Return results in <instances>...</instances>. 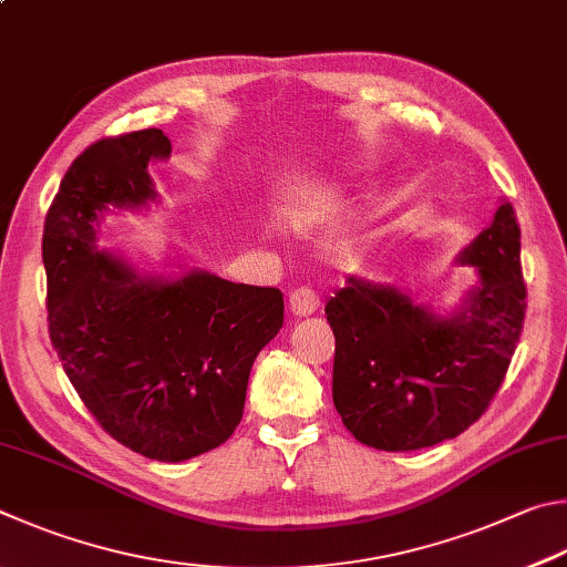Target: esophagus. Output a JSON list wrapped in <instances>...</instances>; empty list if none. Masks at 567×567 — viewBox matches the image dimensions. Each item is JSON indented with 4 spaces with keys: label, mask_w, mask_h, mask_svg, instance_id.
<instances>
[{
    "label": "esophagus",
    "mask_w": 567,
    "mask_h": 567,
    "mask_svg": "<svg viewBox=\"0 0 567 567\" xmlns=\"http://www.w3.org/2000/svg\"><path fill=\"white\" fill-rule=\"evenodd\" d=\"M317 307H319V300L310 287H300V290H295L290 295V312L295 317H310L317 312Z\"/></svg>",
    "instance_id": "obj_1"
}]
</instances>
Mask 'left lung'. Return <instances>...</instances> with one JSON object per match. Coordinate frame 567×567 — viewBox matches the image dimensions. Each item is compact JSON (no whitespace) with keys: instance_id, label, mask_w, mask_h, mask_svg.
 Segmentation results:
<instances>
[{"instance_id":"8db88e82","label":"left lung","mask_w":567,"mask_h":567,"mask_svg":"<svg viewBox=\"0 0 567 567\" xmlns=\"http://www.w3.org/2000/svg\"><path fill=\"white\" fill-rule=\"evenodd\" d=\"M456 262L473 267L478 282L449 312L359 275L329 297L334 406L362 444L416 451L456 439L503 384L526 317L520 228L508 200Z\"/></svg>"}]
</instances>
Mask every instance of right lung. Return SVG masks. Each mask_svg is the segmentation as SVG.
<instances>
[{"label": "right lung", "instance_id": "1", "mask_svg": "<svg viewBox=\"0 0 567 567\" xmlns=\"http://www.w3.org/2000/svg\"><path fill=\"white\" fill-rule=\"evenodd\" d=\"M171 158L161 128L89 146L47 213L49 337L81 401L118 444L178 463L225 444L240 424L255 357L282 327V292L178 275L101 250L104 213L161 203L148 166Z\"/></svg>", "mask_w": 567, "mask_h": 567}]
</instances>
